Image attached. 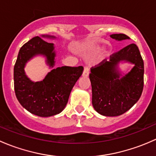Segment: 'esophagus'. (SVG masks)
Instances as JSON below:
<instances>
[{"label":"esophagus","mask_w":156,"mask_h":156,"mask_svg":"<svg viewBox=\"0 0 156 156\" xmlns=\"http://www.w3.org/2000/svg\"><path fill=\"white\" fill-rule=\"evenodd\" d=\"M90 71H89V68L87 66H84V72H83V76L84 77H87L89 75Z\"/></svg>","instance_id":"34e87169"}]
</instances>
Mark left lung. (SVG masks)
Instances as JSON below:
<instances>
[{
    "instance_id": "8db88e82",
    "label": "left lung",
    "mask_w": 156,
    "mask_h": 156,
    "mask_svg": "<svg viewBox=\"0 0 156 156\" xmlns=\"http://www.w3.org/2000/svg\"><path fill=\"white\" fill-rule=\"evenodd\" d=\"M117 41L130 39L125 34H113ZM125 61L135 66L125 76L121 77L119 62ZM90 80L92 87V104L102 115L119 116L126 112L139 100L144 89V64L140 50L130 44L103 59L90 69Z\"/></svg>"
}]
</instances>
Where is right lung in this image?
I'll use <instances>...</instances> for the list:
<instances>
[{
  "label": "right lung",
  "mask_w": 156,
  "mask_h": 156,
  "mask_svg": "<svg viewBox=\"0 0 156 156\" xmlns=\"http://www.w3.org/2000/svg\"><path fill=\"white\" fill-rule=\"evenodd\" d=\"M41 37L56 38L50 35H42ZM41 37H33L20 48L14 66V89L18 101L29 112L40 117H50L65 108L71 91L82 75L84 68L57 67L48 72L43 81H31L24 68L33 56L43 55L49 66L53 68L55 65L54 45Z\"/></svg>",
  "instance_id": "right-lung-1"
}]
</instances>
